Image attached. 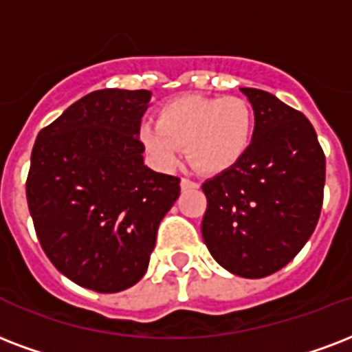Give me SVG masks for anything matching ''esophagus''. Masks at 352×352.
Wrapping results in <instances>:
<instances>
[{"instance_id":"1","label":"esophagus","mask_w":352,"mask_h":352,"mask_svg":"<svg viewBox=\"0 0 352 352\" xmlns=\"http://www.w3.org/2000/svg\"><path fill=\"white\" fill-rule=\"evenodd\" d=\"M181 188L182 190H190V188H197L194 181H190V179H181Z\"/></svg>"}]
</instances>
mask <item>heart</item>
Masks as SVG:
<instances>
[{"label": "heart", "instance_id": "1", "mask_svg": "<svg viewBox=\"0 0 352 352\" xmlns=\"http://www.w3.org/2000/svg\"><path fill=\"white\" fill-rule=\"evenodd\" d=\"M253 134V107L243 98L182 96L160 109L157 125L140 129V140L162 168H173L186 147L194 170L218 175L245 157Z\"/></svg>", "mask_w": 352, "mask_h": 352}]
</instances>
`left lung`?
<instances>
[{"label":"left lung","instance_id":"8db88e82","mask_svg":"<svg viewBox=\"0 0 352 352\" xmlns=\"http://www.w3.org/2000/svg\"><path fill=\"white\" fill-rule=\"evenodd\" d=\"M254 111L253 142L230 170L203 184L201 232L221 267L243 278L278 272L318 225L325 155L312 123L273 94L240 88Z\"/></svg>","mask_w":352,"mask_h":352}]
</instances>
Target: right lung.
I'll return each instance as SVG.
<instances>
[{
  "instance_id": "right-lung-1",
  "label": "right lung",
  "mask_w": 352,
  "mask_h": 352,
  "mask_svg": "<svg viewBox=\"0 0 352 352\" xmlns=\"http://www.w3.org/2000/svg\"><path fill=\"white\" fill-rule=\"evenodd\" d=\"M149 90L104 88L42 129L31 153L27 205L40 245L72 283L116 294L147 272L179 179L144 164Z\"/></svg>"
}]
</instances>
